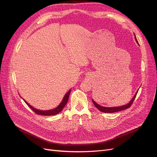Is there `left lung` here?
Wrapping results in <instances>:
<instances>
[{
	"label": "left lung",
	"mask_w": 157,
	"mask_h": 157,
	"mask_svg": "<svg viewBox=\"0 0 157 157\" xmlns=\"http://www.w3.org/2000/svg\"><path fill=\"white\" fill-rule=\"evenodd\" d=\"M136 41L137 42V39H136ZM137 94V92H136V94L134 95V98H132V100L130 101V102L129 103L126 104V105H123V106H121V107H102L101 105H98V103H96V102H95L93 99H92V101H93V103L94 104V105L96 106V108H98L99 111H101V112H103V113H115V112H118V111H122V110H124V109H127L129 108L131 105L133 103V102H134V99L136 97V95Z\"/></svg>",
	"instance_id": "8db88e82"
}]
</instances>
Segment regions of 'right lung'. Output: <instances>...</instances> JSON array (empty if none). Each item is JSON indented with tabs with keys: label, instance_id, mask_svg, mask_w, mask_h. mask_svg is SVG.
<instances>
[{
	"label": "right lung",
	"instance_id": "right-lung-1",
	"mask_svg": "<svg viewBox=\"0 0 157 157\" xmlns=\"http://www.w3.org/2000/svg\"><path fill=\"white\" fill-rule=\"evenodd\" d=\"M70 92H71V90H69V91L67 94H65V96H64L62 101L61 102V103L59 104V105L58 107H57L54 109H52V110H49V111H40V110H38V109H36L34 107H33L31 105H29V104H28L27 102H26L24 100V99H23V100L25 101V102L26 103L27 105L29 106L35 113H36L37 115H45V116L55 115H57V114H58L59 112H61V111L63 110V109L64 108V107L65 106V105H66V104H67V103L68 101V99H69V97Z\"/></svg>",
	"mask_w": 157,
	"mask_h": 157
}]
</instances>
